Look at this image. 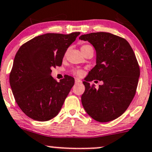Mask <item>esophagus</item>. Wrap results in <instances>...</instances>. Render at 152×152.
Returning <instances> with one entry per match:
<instances>
[{
	"label": "esophagus",
	"instance_id": "obj_1",
	"mask_svg": "<svg viewBox=\"0 0 152 152\" xmlns=\"http://www.w3.org/2000/svg\"><path fill=\"white\" fill-rule=\"evenodd\" d=\"M75 84H80V83H82V80H80V79H75Z\"/></svg>",
	"mask_w": 152,
	"mask_h": 152
}]
</instances>
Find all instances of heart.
<instances>
[{"label":"heart","instance_id":"1","mask_svg":"<svg viewBox=\"0 0 152 152\" xmlns=\"http://www.w3.org/2000/svg\"><path fill=\"white\" fill-rule=\"evenodd\" d=\"M91 46H89V45H87V44H84L82 45V47H81V50H85L86 48L90 47ZM73 73H74L75 75H76L77 76H79V77H81L82 75H83V71L81 70H77V69H75V70H73Z\"/></svg>","mask_w":152,"mask_h":152}]
</instances>
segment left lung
Masks as SVG:
<instances>
[{
	"mask_svg": "<svg viewBox=\"0 0 152 152\" xmlns=\"http://www.w3.org/2000/svg\"><path fill=\"white\" fill-rule=\"evenodd\" d=\"M79 39L92 44L96 53V65L83 82L82 106L95 121H113L127 110L135 95L140 74L136 56L125 39L110 33H90ZM94 79L103 82L97 90L88 82Z\"/></svg>",
	"mask_w": 152,
	"mask_h": 152,
	"instance_id": "8db88e82",
	"label": "left lung"
}]
</instances>
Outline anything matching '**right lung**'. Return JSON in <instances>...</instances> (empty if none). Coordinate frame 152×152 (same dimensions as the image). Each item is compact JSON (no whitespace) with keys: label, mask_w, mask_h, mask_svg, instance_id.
<instances>
[{"label":"right lung","mask_w":152,"mask_h":152,"mask_svg":"<svg viewBox=\"0 0 152 152\" xmlns=\"http://www.w3.org/2000/svg\"><path fill=\"white\" fill-rule=\"evenodd\" d=\"M80 34H45L28 41L17 52L10 87L19 107L30 118L47 121L61 110L75 80L66 75L58 82L50 75L51 69L62 65L67 48Z\"/></svg>","instance_id":"obj_1"}]
</instances>
